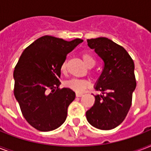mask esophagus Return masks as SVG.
I'll return each mask as SVG.
<instances>
[{
    "mask_svg": "<svg viewBox=\"0 0 151 151\" xmlns=\"http://www.w3.org/2000/svg\"><path fill=\"white\" fill-rule=\"evenodd\" d=\"M83 94L82 93H76V96L77 97H81V96H82Z\"/></svg>",
    "mask_w": 151,
    "mask_h": 151,
    "instance_id": "34e87169",
    "label": "esophagus"
}]
</instances>
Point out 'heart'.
<instances>
[{
  "label": "heart",
  "mask_w": 151,
  "mask_h": 151,
  "mask_svg": "<svg viewBox=\"0 0 151 151\" xmlns=\"http://www.w3.org/2000/svg\"><path fill=\"white\" fill-rule=\"evenodd\" d=\"M82 60L84 63L88 67H92L96 64V59L92 55L89 53H83ZM60 70L63 73H65L66 70V62L63 61L62 63ZM66 87L70 88L74 92L78 93H82L90 86V81L87 79H82V78H72L70 79L66 82Z\"/></svg>",
  "instance_id": "obj_1"
}]
</instances>
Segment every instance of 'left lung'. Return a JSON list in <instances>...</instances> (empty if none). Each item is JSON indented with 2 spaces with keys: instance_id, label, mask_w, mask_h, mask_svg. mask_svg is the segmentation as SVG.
Masks as SVG:
<instances>
[{
  "instance_id": "1",
  "label": "left lung",
  "mask_w": 151,
  "mask_h": 151,
  "mask_svg": "<svg viewBox=\"0 0 151 151\" xmlns=\"http://www.w3.org/2000/svg\"><path fill=\"white\" fill-rule=\"evenodd\" d=\"M87 43L102 59L103 69L96 86L103 95L95 96L86 117L95 128L110 130L122 123L131 107L136 87L135 65L127 51L110 39H88Z\"/></svg>"
}]
</instances>
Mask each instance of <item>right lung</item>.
Segmentation results:
<instances>
[{
  "mask_svg": "<svg viewBox=\"0 0 151 151\" xmlns=\"http://www.w3.org/2000/svg\"><path fill=\"white\" fill-rule=\"evenodd\" d=\"M82 41L41 37L23 51L15 66L14 95L25 119L38 131H52L66 121L75 93L68 88H59L60 66Z\"/></svg>",
  "mask_w": 151,
  "mask_h": 151,
  "instance_id": "obj_1",
  "label": "right lung"
}]
</instances>
